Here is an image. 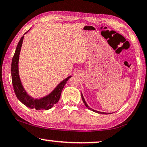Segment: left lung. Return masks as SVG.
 Returning <instances> with one entry per match:
<instances>
[{"label": "left lung", "mask_w": 147, "mask_h": 147, "mask_svg": "<svg viewBox=\"0 0 147 147\" xmlns=\"http://www.w3.org/2000/svg\"><path fill=\"white\" fill-rule=\"evenodd\" d=\"M81 97H82V101H83V102H84V105H85L86 108L89 109V110L92 111H93V112H94V113H98V114H105V115H107V114H111V113H104V112H100V111H96V110H94V109H91V108H90V107L89 106H88V105H87V103L86 102V101H85V100H84V98L83 94H82V93H81Z\"/></svg>", "instance_id": "left-lung-1"}]
</instances>
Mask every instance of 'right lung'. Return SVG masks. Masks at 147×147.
Listing matches in <instances>:
<instances>
[{
	"mask_svg": "<svg viewBox=\"0 0 147 147\" xmlns=\"http://www.w3.org/2000/svg\"><path fill=\"white\" fill-rule=\"evenodd\" d=\"M30 30V29H29ZM29 30L28 31H29ZM26 32L24 35L28 32ZM23 36L21 37L18 42L17 47H16L15 53L13 56L11 64V76L12 82L13 85L14 90L17 98L30 109H34L36 110H49L52 108L54 105L57 104L59 100L61 94L63 90L64 86L67 83L68 80L72 76H68L65 79L60 82L56 87L54 88L52 92H50L46 96L41 97L40 98H34L30 96L24 89L22 86L21 80H20L19 76V71H18V61H19V55L21 50V47L22 45V41L24 39Z\"/></svg>",
	"mask_w": 147,
	"mask_h": 147,
	"instance_id": "obj_1",
	"label": "right lung"
}]
</instances>
